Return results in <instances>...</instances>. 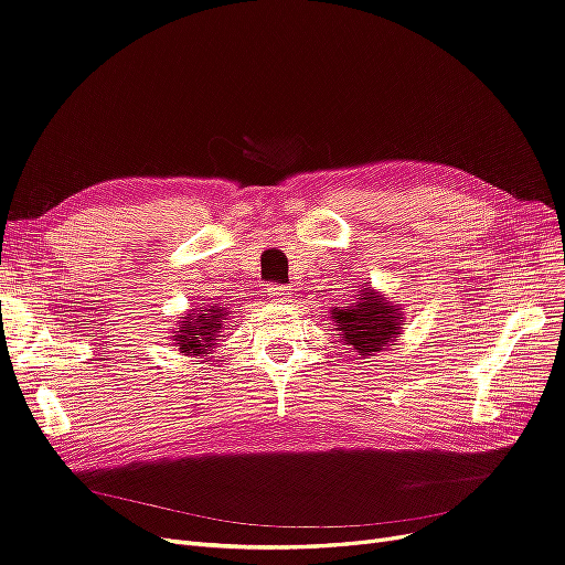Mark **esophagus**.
<instances>
[{
  "instance_id": "obj_1",
  "label": "esophagus",
  "mask_w": 565,
  "mask_h": 565,
  "mask_svg": "<svg viewBox=\"0 0 565 565\" xmlns=\"http://www.w3.org/2000/svg\"><path fill=\"white\" fill-rule=\"evenodd\" d=\"M268 295L276 299V301H289V292H287V287L285 285H270L268 287Z\"/></svg>"
}]
</instances>
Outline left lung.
Here are the masks:
<instances>
[{
	"instance_id": "1",
	"label": "left lung",
	"mask_w": 565,
	"mask_h": 565,
	"mask_svg": "<svg viewBox=\"0 0 565 565\" xmlns=\"http://www.w3.org/2000/svg\"><path fill=\"white\" fill-rule=\"evenodd\" d=\"M332 318L344 344L361 358H370L384 351V347H393V341L403 332L401 324H405L401 306L391 303L367 285H363L351 306L334 309Z\"/></svg>"
}]
</instances>
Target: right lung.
<instances>
[{"instance_id":"add662e5","label":"right lung","mask_w":565,"mask_h":565,"mask_svg":"<svg viewBox=\"0 0 565 565\" xmlns=\"http://www.w3.org/2000/svg\"><path fill=\"white\" fill-rule=\"evenodd\" d=\"M228 316L224 306H210V309H191V313H185V318L179 322V328L174 330V341L183 355H202L214 349L218 332L226 328Z\"/></svg>"}]
</instances>
